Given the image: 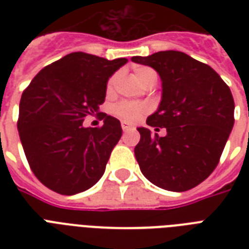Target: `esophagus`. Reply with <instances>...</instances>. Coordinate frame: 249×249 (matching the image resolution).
<instances>
[{"label": "esophagus", "mask_w": 249, "mask_h": 249, "mask_svg": "<svg viewBox=\"0 0 249 249\" xmlns=\"http://www.w3.org/2000/svg\"><path fill=\"white\" fill-rule=\"evenodd\" d=\"M121 128H123V130H124V132H128V130H132V126H129V125L126 124V123H124V121L121 123Z\"/></svg>", "instance_id": "esophagus-1"}]
</instances>
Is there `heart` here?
<instances>
[{"label": "heart", "instance_id": "1", "mask_svg": "<svg viewBox=\"0 0 249 249\" xmlns=\"http://www.w3.org/2000/svg\"><path fill=\"white\" fill-rule=\"evenodd\" d=\"M136 76L142 84L147 83L148 80L156 79L155 71L150 67H137ZM116 80L117 75H113L112 77L108 80V83H107V93H111V91H112L113 86L116 84ZM144 111H146V107H144L142 103H137V102L123 101L119 102V103L115 105V107H113V113H115L117 117H120L121 120L126 121V123H134L136 120H138V119L142 116V113H143Z\"/></svg>", "mask_w": 249, "mask_h": 249}]
</instances>
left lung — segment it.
<instances>
[{"instance_id": "8db88e82", "label": "left lung", "mask_w": 249, "mask_h": 249, "mask_svg": "<svg viewBox=\"0 0 249 249\" xmlns=\"http://www.w3.org/2000/svg\"><path fill=\"white\" fill-rule=\"evenodd\" d=\"M161 80V101L147 125L166 129L159 137L138 128L134 155L141 172L158 187L187 191L209 177L234 126V99L229 86L208 64L176 50L133 56Z\"/></svg>"}]
</instances>
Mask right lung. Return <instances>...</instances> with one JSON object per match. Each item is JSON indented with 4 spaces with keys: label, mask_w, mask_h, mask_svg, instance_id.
Segmentation results:
<instances>
[{
    "label": "right lung",
    "mask_w": 249,
    "mask_h": 249,
    "mask_svg": "<svg viewBox=\"0 0 249 249\" xmlns=\"http://www.w3.org/2000/svg\"><path fill=\"white\" fill-rule=\"evenodd\" d=\"M126 62L71 53L42 68L21 94V146L35 176L53 191L83 193L105 173L123 129L116 117L99 112V106L108 79ZM95 114L104 125L85 128L83 119Z\"/></svg>",
    "instance_id": "obj_1"
}]
</instances>
